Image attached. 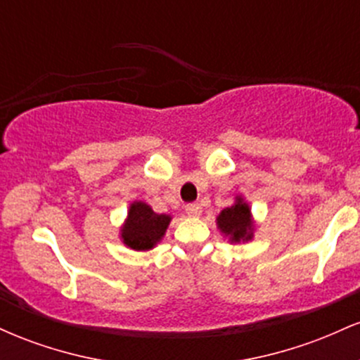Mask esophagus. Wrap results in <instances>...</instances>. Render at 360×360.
Returning <instances> with one entry per match:
<instances>
[{
	"instance_id": "34e87169",
	"label": "esophagus",
	"mask_w": 360,
	"mask_h": 360,
	"mask_svg": "<svg viewBox=\"0 0 360 360\" xmlns=\"http://www.w3.org/2000/svg\"><path fill=\"white\" fill-rule=\"evenodd\" d=\"M186 213H188L189 217H200L201 205L200 203H189L188 206H186Z\"/></svg>"
}]
</instances>
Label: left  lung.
I'll use <instances>...</instances> for the list:
<instances>
[{
    "label": "left lung",
    "mask_w": 360,
    "mask_h": 360,
    "mask_svg": "<svg viewBox=\"0 0 360 360\" xmlns=\"http://www.w3.org/2000/svg\"><path fill=\"white\" fill-rule=\"evenodd\" d=\"M217 225L220 232L233 243L252 240V235H254V220H252L250 208L242 196L235 198L232 206L221 210V213L217 217Z\"/></svg>",
    "instance_id": "left-lung-1"
}]
</instances>
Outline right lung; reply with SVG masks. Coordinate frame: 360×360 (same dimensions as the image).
I'll use <instances>...</instances> for the list:
<instances>
[{"label": "right lung", "mask_w": 360, "mask_h": 360, "mask_svg": "<svg viewBox=\"0 0 360 360\" xmlns=\"http://www.w3.org/2000/svg\"><path fill=\"white\" fill-rule=\"evenodd\" d=\"M171 223L169 214H159L143 201H134L120 230L123 243L134 250H150L162 240Z\"/></svg>", "instance_id": "obj_1"}]
</instances>
